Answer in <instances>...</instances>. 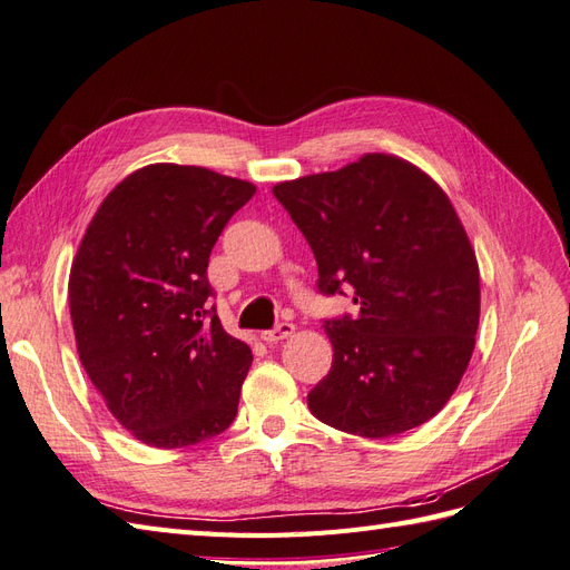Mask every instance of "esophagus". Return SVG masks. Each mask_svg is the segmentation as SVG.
I'll list each match as a JSON object with an SVG mask.
<instances>
[{"label": "esophagus", "instance_id": "esophagus-1", "mask_svg": "<svg viewBox=\"0 0 570 570\" xmlns=\"http://www.w3.org/2000/svg\"><path fill=\"white\" fill-rule=\"evenodd\" d=\"M292 335H295V325H292V323H281V325H275L273 331L262 333V340L266 344H275V342H283V340H287Z\"/></svg>", "mask_w": 570, "mask_h": 570}]
</instances>
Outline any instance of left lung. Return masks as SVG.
Masks as SVG:
<instances>
[{
    "label": "left lung",
    "instance_id": "obj_1",
    "mask_svg": "<svg viewBox=\"0 0 570 570\" xmlns=\"http://www.w3.org/2000/svg\"><path fill=\"white\" fill-rule=\"evenodd\" d=\"M318 264V289H354L327 321L333 368L308 392L342 433L390 438L450 402L475 350L480 271L463 223L425 170L394 154L273 185Z\"/></svg>",
    "mask_w": 570,
    "mask_h": 570
}]
</instances>
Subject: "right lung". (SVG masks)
<instances>
[{"label": "right lung", "mask_w": 570, "mask_h": 570, "mask_svg": "<svg viewBox=\"0 0 570 570\" xmlns=\"http://www.w3.org/2000/svg\"><path fill=\"white\" fill-rule=\"evenodd\" d=\"M256 185L202 166L149 164L99 204L68 275L80 364L111 416L159 450L226 430L249 344L206 306L209 254Z\"/></svg>", "instance_id": "obj_1"}]
</instances>
